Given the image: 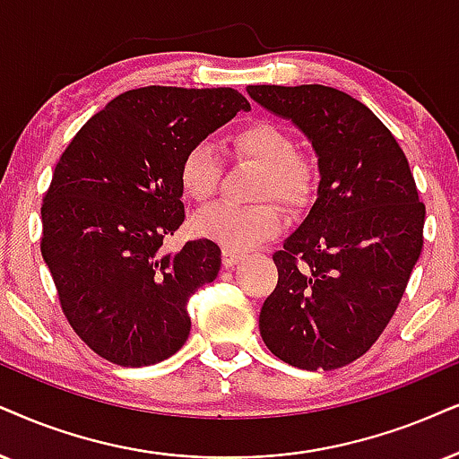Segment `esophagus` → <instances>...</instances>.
Returning a JSON list of instances; mask_svg holds the SVG:
<instances>
[{
  "label": "esophagus",
  "mask_w": 459,
  "mask_h": 459,
  "mask_svg": "<svg viewBox=\"0 0 459 459\" xmlns=\"http://www.w3.org/2000/svg\"><path fill=\"white\" fill-rule=\"evenodd\" d=\"M243 258H246V252H239V249H233V247H224L222 249L224 266H233L237 263H241Z\"/></svg>",
  "instance_id": "obj_1"
}]
</instances>
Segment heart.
Listing matches in <instances>:
<instances>
[{"instance_id":"heart-1","label":"heart","mask_w":459,"mask_h":459,"mask_svg":"<svg viewBox=\"0 0 459 459\" xmlns=\"http://www.w3.org/2000/svg\"><path fill=\"white\" fill-rule=\"evenodd\" d=\"M230 150L263 169L258 196L286 203L288 207H303L316 190V169L305 156L297 154V142L283 126L256 120L230 137ZM222 167L207 143H196L179 162V186L196 203H210L218 193ZM283 229V213L275 203L235 205L220 203L195 220L201 237L222 243L224 247L247 249L269 239Z\"/></svg>"}]
</instances>
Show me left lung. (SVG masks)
<instances>
[{"label":"left lung","instance_id":"8db88e82","mask_svg":"<svg viewBox=\"0 0 459 459\" xmlns=\"http://www.w3.org/2000/svg\"><path fill=\"white\" fill-rule=\"evenodd\" d=\"M247 95L305 133L320 169L316 203L273 254L280 277L260 336L292 367L341 368L390 324L420 260L426 205L396 137L347 92L258 84Z\"/></svg>","mask_w":459,"mask_h":459}]
</instances>
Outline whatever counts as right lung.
<instances>
[{
    "label": "right lung",
    "instance_id": "1",
    "mask_svg": "<svg viewBox=\"0 0 459 459\" xmlns=\"http://www.w3.org/2000/svg\"><path fill=\"white\" fill-rule=\"evenodd\" d=\"M249 103L235 89L126 91L75 133L42 203V256L75 334L109 362L150 367L190 334L188 300L218 277L210 239L162 254L184 222L179 162Z\"/></svg>",
    "mask_w": 459,
    "mask_h": 459
}]
</instances>
